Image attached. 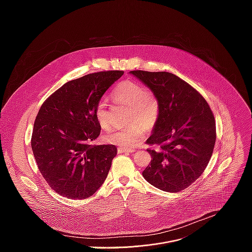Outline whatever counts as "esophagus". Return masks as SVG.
<instances>
[{"label": "esophagus", "instance_id": "1", "mask_svg": "<svg viewBox=\"0 0 252 252\" xmlns=\"http://www.w3.org/2000/svg\"><path fill=\"white\" fill-rule=\"evenodd\" d=\"M118 152L120 154H123V153H133L134 150H131V149H124V148H119L118 149Z\"/></svg>", "mask_w": 252, "mask_h": 252}]
</instances>
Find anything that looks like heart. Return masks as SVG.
<instances>
[{"instance_id":"obj_1","label":"heart","mask_w":252,"mask_h":252,"mask_svg":"<svg viewBox=\"0 0 252 252\" xmlns=\"http://www.w3.org/2000/svg\"><path fill=\"white\" fill-rule=\"evenodd\" d=\"M113 98L121 104L128 106L127 126L116 128L107 132L103 138L107 143L129 149L141 142L147 132V128H152L159 115V104L157 97L146 92L141 84L133 81H124L120 83L113 92ZM94 117L98 125L106 129L110 126L109 111L106 103L100 100L94 107Z\"/></svg>"}]
</instances>
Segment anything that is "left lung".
Returning a JSON list of instances; mask_svg holds the SVG:
<instances>
[{"mask_svg":"<svg viewBox=\"0 0 252 252\" xmlns=\"http://www.w3.org/2000/svg\"><path fill=\"white\" fill-rule=\"evenodd\" d=\"M154 93L158 119L148 145L151 163L142 171L147 182L166 192L189 188L202 174L212 156L217 129L210 107L187 82L166 71L131 70Z\"/></svg>","mask_w":252,"mask_h":252,"instance_id":"left-lung-1","label":"left lung"}]
</instances>
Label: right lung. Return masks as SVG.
<instances>
[{
  "mask_svg": "<svg viewBox=\"0 0 252 252\" xmlns=\"http://www.w3.org/2000/svg\"><path fill=\"white\" fill-rule=\"evenodd\" d=\"M123 75L107 70L69 81L41 106L32 150L46 182L63 197H90L105 181L118 151L114 145L92 143L100 133L94 107Z\"/></svg>",
  "mask_w": 252,
  "mask_h": 252,
  "instance_id": "right-lung-1",
  "label": "right lung"
}]
</instances>
